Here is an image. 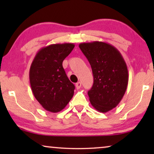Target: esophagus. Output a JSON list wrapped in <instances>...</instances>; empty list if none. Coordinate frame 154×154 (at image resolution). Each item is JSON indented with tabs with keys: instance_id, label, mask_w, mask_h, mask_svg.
<instances>
[{
	"instance_id": "34e87169",
	"label": "esophagus",
	"mask_w": 154,
	"mask_h": 154,
	"mask_svg": "<svg viewBox=\"0 0 154 154\" xmlns=\"http://www.w3.org/2000/svg\"><path fill=\"white\" fill-rule=\"evenodd\" d=\"M81 82H78L77 83H75V88H76V89L77 90H79V89H80V88H81Z\"/></svg>"
}]
</instances>
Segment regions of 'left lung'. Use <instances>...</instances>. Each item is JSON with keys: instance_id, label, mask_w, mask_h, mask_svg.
<instances>
[{"instance_id": "left-lung-1", "label": "left lung", "mask_w": 154, "mask_h": 154, "mask_svg": "<svg viewBox=\"0 0 154 154\" xmlns=\"http://www.w3.org/2000/svg\"><path fill=\"white\" fill-rule=\"evenodd\" d=\"M79 48L93 73V85L88 92L90 102L100 112H108L117 106L127 89L128 71L125 60L116 48L104 42L83 43Z\"/></svg>"}]
</instances>
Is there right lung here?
<instances>
[{
  "label": "right lung",
  "instance_id": "add662e5",
  "mask_svg": "<svg viewBox=\"0 0 154 154\" xmlns=\"http://www.w3.org/2000/svg\"><path fill=\"white\" fill-rule=\"evenodd\" d=\"M73 43L52 44L35 54L29 71V80L35 98L46 111L57 113L73 97L75 86L62 66L71 53Z\"/></svg>",
  "mask_w": 154,
  "mask_h": 154
}]
</instances>
